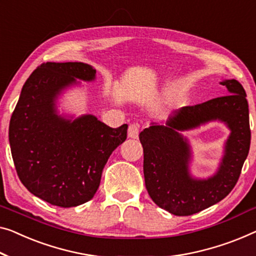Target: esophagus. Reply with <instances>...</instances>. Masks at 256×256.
I'll use <instances>...</instances> for the list:
<instances>
[{
  "mask_svg": "<svg viewBox=\"0 0 256 256\" xmlns=\"http://www.w3.org/2000/svg\"><path fill=\"white\" fill-rule=\"evenodd\" d=\"M128 138L132 139H136L139 136V125L136 123H132L128 125Z\"/></svg>",
  "mask_w": 256,
  "mask_h": 256,
  "instance_id": "esophagus-1",
  "label": "esophagus"
}]
</instances>
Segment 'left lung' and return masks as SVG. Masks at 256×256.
Returning a JSON list of instances; mask_svg holds the SVG:
<instances>
[{
	"mask_svg": "<svg viewBox=\"0 0 256 256\" xmlns=\"http://www.w3.org/2000/svg\"><path fill=\"white\" fill-rule=\"evenodd\" d=\"M222 84L228 95L184 106L169 117L166 126L152 125L139 136L148 194L160 208L174 215H193L223 200L237 184L248 155L250 128L246 92L236 79ZM212 119L226 121L232 130L226 155L215 176L194 181L188 174V145L176 130L192 128Z\"/></svg>",
	"mask_w": 256,
	"mask_h": 256,
	"instance_id": "8db88e82",
	"label": "left lung"
}]
</instances>
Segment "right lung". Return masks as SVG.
Masks as SVG:
<instances>
[{"mask_svg": "<svg viewBox=\"0 0 256 256\" xmlns=\"http://www.w3.org/2000/svg\"><path fill=\"white\" fill-rule=\"evenodd\" d=\"M82 62L42 63L22 86L9 125L16 171L30 193L68 208L90 201L112 152L126 140L128 125L112 128L86 115L74 122L57 116L56 95L74 78L93 80Z\"/></svg>", "mask_w": 256, "mask_h": 256, "instance_id": "obj_1", "label": "right lung"}]
</instances>
